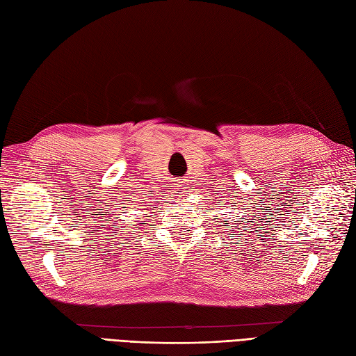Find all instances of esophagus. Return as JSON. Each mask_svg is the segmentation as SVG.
Returning a JSON list of instances; mask_svg holds the SVG:
<instances>
[{"mask_svg": "<svg viewBox=\"0 0 356 356\" xmlns=\"http://www.w3.org/2000/svg\"><path fill=\"white\" fill-rule=\"evenodd\" d=\"M177 191H180V194H185V191H186V189H184V188H180V185H179Z\"/></svg>", "mask_w": 356, "mask_h": 356, "instance_id": "esophagus-1", "label": "esophagus"}]
</instances>
